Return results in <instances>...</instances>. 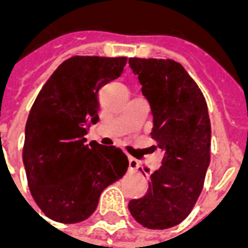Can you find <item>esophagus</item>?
<instances>
[{
	"instance_id": "esophagus-1",
	"label": "esophagus",
	"mask_w": 248,
	"mask_h": 248,
	"mask_svg": "<svg viewBox=\"0 0 248 248\" xmlns=\"http://www.w3.org/2000/svg\"><path fill=\"white\" fill-rule=\"evenodd\" d=\"M138 167H140V163H138V161H137L135 158H129L130 171H137V170H138Z\"/></svg>"
}]
</instances>
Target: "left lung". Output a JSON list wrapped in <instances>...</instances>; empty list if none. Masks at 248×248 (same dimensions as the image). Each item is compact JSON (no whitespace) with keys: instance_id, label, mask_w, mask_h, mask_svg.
Wrapping results in <instances>:
<instances>
[{"instance_id":"left-lung-1","label":"left lung","mask_w":248,"mask_h":248,"mask_svg":"<svg viewBox=\"0 0 248 248\" xmlns=\"http://www.w3.org/2000/svg\"><path fill=\"white\" fill-rule=\"evenodd\" d=\"M129 65L150 103L151 137L165 154L145 197L130 201V214L147 229H170L191 213L203 188L211 145L207 103L178 62L130 58Z\"/></svg>"}]
</instances>
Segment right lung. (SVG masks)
Segmentation results:
<instances>
[{"mask_svg": "<svg viewBox=\"0 0 248 248\" xmlns=\"http://www.w3.org/2000/svg\"><path fill=\"white\" fill-rule=\"evenodd\" d=\"M127 58L76 56L58 66L31 106L22 159L30 192L47 218L79 223L102 191L124 177L129 159L85 135L99 121L98 92L124 73Z\"/></svg>", "mask_w": 248, "mask_h": 248, "instance_id": "1", "label": "right lung"}]
</instances>
